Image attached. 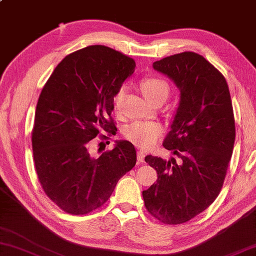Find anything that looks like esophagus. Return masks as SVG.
<instances>
[{
  "label": "esophagus",
  "instance_id": "34e87169",
  "mask_svg": "<svg viewBox=\"0 0 256 256\" xmlns=\"http://www.w3.org/2000/svg\"><path fill=\"white\" fill-rule=\"evenodd\" d=\"M144 156H146V153L143 151H138V160L140 162H144Z\"/></svg>",
  "mask_w": 256,
  "mask_h": 256
}]
</instances>
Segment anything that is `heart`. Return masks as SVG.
Wrapping results in <instances>:
<instances>
[{"label": "heart", "instance_id": "heart-1", "mask_svg": "<svg viewBox=\"0 0 256 256\" xmlns=\"http://www.w3.org/2000/svg\"><path fill=\"white\" fill-rule=\"evenodd\" d=\"M141 90L146 98L154 104L158 100H164L169 96V85L164 80L158 77H148L141 82ZM126 95V88L120 87L113 97V105L115 110H120ZM162 128L159 124L150 122H136L124 128V136L136 146L142 148H150L156 142L161 136Z\"/></svg>", "mask_w": 256, "mask_h": 256}]
</instances>
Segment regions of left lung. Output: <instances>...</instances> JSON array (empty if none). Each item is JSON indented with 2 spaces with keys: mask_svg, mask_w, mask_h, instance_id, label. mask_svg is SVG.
I'll list each match as a JSON object with an SVG mask.
<instances>
[{
  "mask_svg": "<svg viewBox=\"0 0 256 256\" xmlns=\"http://www.w3.org/2000/svg\"><path fill=\"white\" fill-rule=\"evenodd\" d=\"M174 82L179 104L164 146L174 158L146 156L158 180L142 196L148 212L169 225L182 224L215 200L235 142V120L224 76L202 56L182 52L153 62Z\"/></svg>",
  "mask_w": 256,
  "mask_h": 256,
  "instance_id": "1",
  "label": "left lung"
}]
</instances>
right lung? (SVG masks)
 Returning <instances> with one entry per match:
<instances>
[{"mask_svg":"<svg viewBox=\"0 0 256 256\" xmlns=\"http://www.w3.org/2000/svg\"><path fill=\"white\" fill-rule=\"evenodd\" d=\"M134 68V60L118 51L90 46L64 57L39 96L32 131L36 174L46 194L72 215L108 202L136 164V148L125 140L98 158L90 153L100 132L116 134L108 120L113 97Z\"/></svg>","mask_w":256,"mask_h":256,"instance_id":"obj_1","label":"right lung"}]
</instances>
